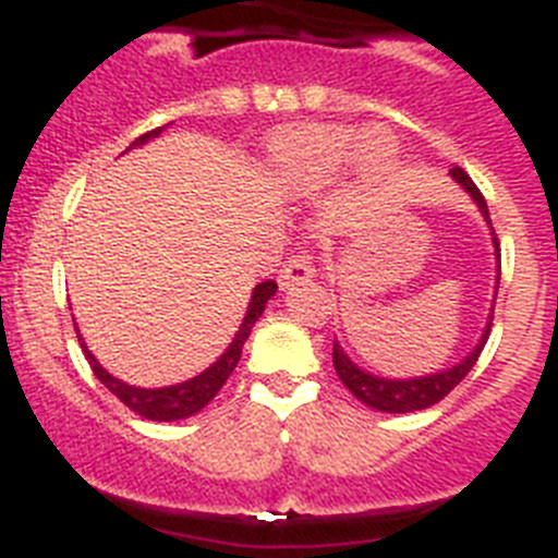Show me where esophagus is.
Returning <instances> with one entry per match:
<instances>
[{
  "mask_svg": "<svg viewBox=\"0 0 558 558\" xmlns=\"http://www.w3.org/2000/svg\"><path fill=\"white\" fill-rule=\"evenodd\" d=\"M313 276V256H310L307 251H295V254L288 256V263L282 265V270H279V284H282V288H295V284L310 282Z\"/></svg>",
  "mask_w": 558,
  "mask_h": 558,
  "instance_id": "obj_1",
  "label": "esophagus"
}]
</instances>
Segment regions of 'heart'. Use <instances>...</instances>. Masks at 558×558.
<instances>
[{
	"label": "heart",
	"instance_id": "b5f03b06",
	"mask_svg": "<svg viewBox=\"0 0 558 558\" xmlns=\"http://www.w3.org/2000/svg\"><path fill=\"white\" fill-rule=\"evenodd\" d=\"M354 153L357 167L366 175L386 172L397 153V142L386 131H368L360 136L347 125H313L276 136L270 147V167L282 184L307 190L329 181Z\"/></svg>",
	"mask_w": 558,
	"mask_h": 558
}]
</instances>
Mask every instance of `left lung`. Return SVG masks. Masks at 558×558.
Wrapping results in <instances>:
<instances>
[{
    "label": "left lung",
    "mask_w": 558,
    "mask_h": 558,
    "mask_svg": "<svg viewBox=\"0 0 558 558\" xmlns=\"http://www.w3.org/2000/svg\"><path fill=\"white\" fill-rule=\"evenodd\" d=\"M450 172H452V179H456L463 190L470 192L472 201L481 206V215L486 218V223L492 226L489 206H486V201H483V195H481V190L475 186V181H472L470 175L461 170V167H452ZM492 240H495V251H497L495 256H497V263H500V243H497L495 229H492ZM495 288H500V265H497ZM492 313H495V307H492ZM489 329H492V322L486 324V329H483L481 340H477V347L472 349V352L466 354L461 363H456V366L447 368V372L427 374V377H413V379L374 377V374H368V372H363V368L354 366L352 360L343 354V349H340L338 343H332V363H335V372H338L340 383H343V386H347L349 391L360 399V402H366L368 408H374V411H386V413L425 411V408L441 402V399H445L447 393H450L452 388H456L458 383L466 377V374H470V368L475 366L477 357H481V352H483V347H486Z\"/></svg>",
    "instance_id": "obj_1"
}]
</instances>
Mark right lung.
I'll list each match as a JSON object with an SVG mask.
<instances>
[{"label": "right lung", "instance_id": "right-lung-1", "mask_svg": "<svg viewBox=\"0 0 558 558\" xmlns=\"http://www.w3.org/2000/svg\"><path fill=\"white\" fill-rule=\"evenodd\" d=\"M159 133H161V128L142 133L140 140L133 142L131 147L145 145L147 140L159 136ZM131 147H128V150H131ZM274 293H276V282H270V279L268 282L256 284L254 295H251V302H248V313H245L243 324H240V329H236V335H234V340L229 343V349H226V352L218 357V363H211L204 374L186 379V383H179V386H167V388L128 386V383H122V379L111 377V374H108L106 368L97 363L95 354L86 349V343H81V349H83V354H86L92 372L97 374V379H100L102 386H106L113 397L120 399L122 405H128L133 413H140V416L153 418V422H175V418H186V416H192V413H198L201 408L209 405L211 399H215V393L223 388V383L229 379V374L234 372L236 360H240V354H243V343L248 340L251 327H254L256 318L263 315L265 304H268V299ZM72 322H75V318H72ZM77 340H83L81 332H77Z\"/></svg>", "mask_w": 558, "mask_h": 558}]
</instances>
